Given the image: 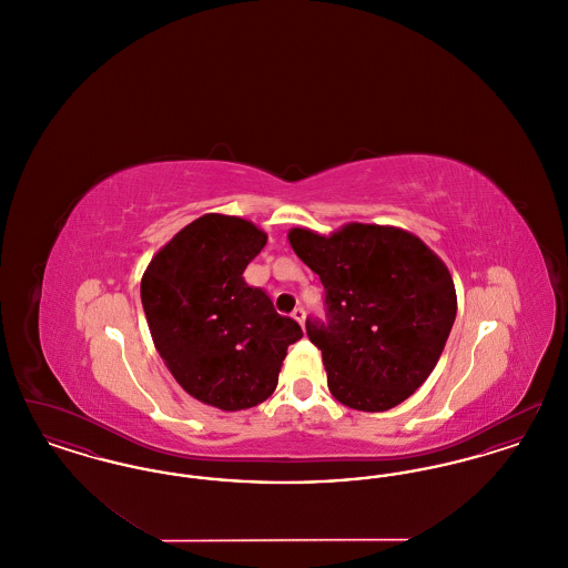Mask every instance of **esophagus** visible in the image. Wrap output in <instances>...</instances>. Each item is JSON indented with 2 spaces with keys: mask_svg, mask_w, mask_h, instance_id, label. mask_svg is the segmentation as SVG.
I'll return each instance as SVG.
<instances>
[{
  "mask_svg": "<svg viewBox=\"0 0 568 568\" xmlns=\"http://www.w3.org/2000/svg\"><path fill=\"white\" fill-rule=\"evenodd\" d=\"M292 317L296 320L297 324L304 325V320H306V313H304V308H300V306H296V308H294V313H292Z\"/></svg>",
  "mask_w": 568,
  "mask_h": 568,
  "instance_id": "34e87169",
  "label": "esophagus"
}]
</instances>
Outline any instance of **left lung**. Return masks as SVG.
<instances>
[{
    "label": "left lung",
    "instance_id": "1",
    "mask_svg": "<svg viewBox=\"0 0 568 568\" xmlns=\"http://www.w3.org/2000/svg\"><path fill=\"white\" fill-rule=\"evenodd\" d=\"M297 257L322 278L327 324L306 322L327 387L355 410H389L430 377L456 322L445 262L415 234L347 223L329 236L292 227Z\"/></svg>",
    "mask_w": 568,
    "mask_h": 568
}]
</instances>
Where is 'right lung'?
<instances>
[{"mask_svg": "<svg viewBox=\"0 0 568 568\" xmlns=\"http://www.w3.org/2000/svg\"><path fill=\"white\" fill-rule=\"evenodd\" d=\"M266 232L241 216L209 213L163 244L140 281L155 349L176 383L204 405L243 410L276 389L302 327L244 283Z\"/></svg>", "mask_w": 568, "mask_h": 568, "instance_id": "obj_1", "label": "right lung"}]
</instances>
